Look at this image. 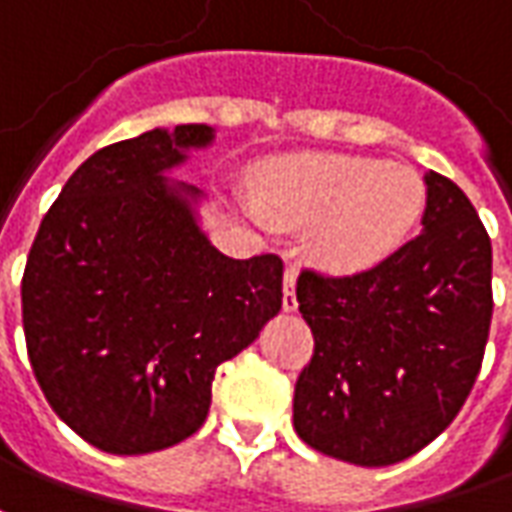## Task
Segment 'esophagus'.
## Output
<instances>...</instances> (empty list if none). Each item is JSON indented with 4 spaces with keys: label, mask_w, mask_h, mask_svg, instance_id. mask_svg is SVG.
Instances as JSON below:
<instances>
[{
    "label": "esophagus",
    "mask_w": 512,
    "mask_h": 512,
    "mask_svg": "<svg viewBox=\"0 0 512 512\" xmlns=\"http://www.w3.org/2000/svg\"><path fill=\"white\" fill-rule=\"evenodd\" d=\"M296 268H285V277H282V310H296Z\"/></svg>",
    "instance_id": "obj_1"
}]
</instances>
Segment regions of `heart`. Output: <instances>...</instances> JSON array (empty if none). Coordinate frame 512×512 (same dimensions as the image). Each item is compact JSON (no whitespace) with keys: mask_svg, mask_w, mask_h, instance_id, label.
<instances>
[{"mask_svg":"<svg viewBox=\"0 0 512 512\" xmlns=\"http://www.w3.org/2000/svg\"><path fill=\"white\" fill-rule=\"evenodd\" d=\"M255 199L268 221L313 230V252L332 271L382 263L416 230L424 185L402 163L357 155L282 157L257 171Z\"/></svg>","mask_w":512,"mask_h":512,"instance_id":"heart-1","label":"heart"}]
</instances>
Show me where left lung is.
Masks as SVG:
<instances>
[{
	"mask_svg": "<svg viewBox=\"0 0 512 512\" xmlns=\"http://www.w3.org/2000/svg\"><path fill=\"white\" fill-rule=\"evenodd\" d=\"M421 235L349 277L305 268L299 313L313 357L293 430L316 452L391 466L441 435L474 388L491 330V238L468 196L424 174Z\"/></svg>",
	"mask_w": 512,
	"mask_h": 512,
	"instance_id": "left-lung-1",
	"label": "left lung"
}]
</instances>
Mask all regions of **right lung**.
Returning <instances> with one entry per match:
<instances>
[{"mask_svg":"<svg viewBox=\"0 0 512 512\" xmlns=\"http://www.w3.org/2000/svg\"><path fill=\"white\" fill-rule=\"evenodd\" d=\"M213 144L180 124L99 149L32 241L21 318L35 380L80 438L146 455L205 424L213 374L282 307V260L221 255L196 221L202 191L166 171Z\"/></svg>","mask_w":512,"mask_h":512,"instance_id":"right-lung-1","label":"right lung"}]
</instances>
